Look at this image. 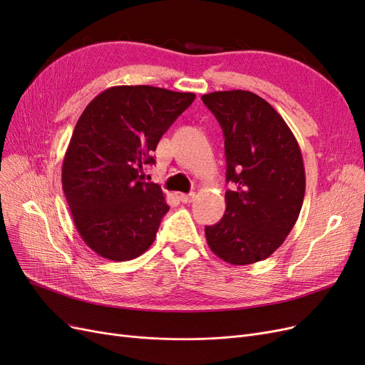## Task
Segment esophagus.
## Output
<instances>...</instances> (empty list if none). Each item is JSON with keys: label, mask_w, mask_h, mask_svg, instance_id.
I'll return each instance as SVG.
<instances>
[{"label": "esophagus", "mask_w": 365, "mask_h": 365, "mask_svg": "<svg viewBox=\"0 0 365 365\" xmlns=\"http://www.w3.org/2000/svg\"><path fill=\"white\" fill-rule=\"evenodd\" d=\"M193 197H195V193H189V195L181 193V195H180V201L184 202V204H189V202L193 201Z\"/></svg>", "instance_id": "esophagus-1"}]
</instances>
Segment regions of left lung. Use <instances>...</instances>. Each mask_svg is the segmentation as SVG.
Here are the masks:
<instances>
[{"instance_id":"1","label":"left lung","mask_w":365,"mask_h":365,"mask_svg":"<svg viewBox=\"0 0 365 365\" xmlns=\"http://www.w3.org/2000/svg\"><path fill=\"white\" fill-rule=\"evenodd\" d=\"M225 137V215L205 227L207 244L231 264L269 257L291 233L304 200L300 146L282 115L251 91H215L201 97Z\"/></svg>"}]
</instances>
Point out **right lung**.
I'll use <instances>...</instances> for the list:
<instances>
[{
	"label": "right lung",
	"instance_id": "obj_1",
	"mask_svg": "<svg viewBox=\"0 0 365 365\" xmlns=\"http://www.w3.org/2000/svg\"><path fill=\"white\" fill-rule=\"evenodd\" d=\"M195 101L149 85L108 88L88 103L62 163V189L85 244L108 260L141 256L169 212L161 187L141 181L163 134Z\"/></svg>",
	"mask_w": 365,
	"mask_h": 365
}]
</instances>
